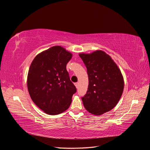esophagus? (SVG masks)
Listing matches in <instances>:
<instances>
[{
  "label": "esophagus",
  "instance_id": "34e87169",
  "mask_svg": "<svg viewBox=\"0 0 150 150\" xmlns=\"http://www.w3.org/2000/svg\"><path fill=\"white\" fill-rule=\"evenodd\" d=\"M74 85H75V86H76V88H78V86H79V83H74Z\"/></svg>",
  "mask_w": 150,
  "mask_h": 150
}]
</instances>
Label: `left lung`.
Returning <instances> with one entry per match:
<instances>
[{"mask_svg": "<svg viewBox=\"0 0 150 150\" xmlns=\"http://www.w3.org/2000/svg\"><path fill=\"white\" fill-rule=\"evenodd\" d=\"M79 56L87 68L89 78L87 93L82 98L84 106L91 114L101 115L119 102L124 89L123 76L111 56L101 50Z\"/></svg>", "mask_w": 150, "mask_h": 150, "instance_id": "1", "label": "left lung"}]
</instances>
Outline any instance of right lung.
<instances>
[{
  "label": "right lung",
  "mask_w": 150,
  "mask_h": 150,
  "mask_svg": "<svg viewBox=\"0 0 150 150\" xmlns=\"http://www.w3.org/2000/svg\"><path fill=\"white\" fill-rule=\"evenodd\" d=\"M72 54L60 46L40 52L31 62L27 84L32 100L49 115L69 108L76 88L69 78L66 64Z\"/></svg>",
  "instance_id": "1"
}]
</instances>
